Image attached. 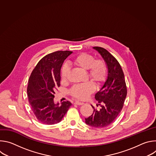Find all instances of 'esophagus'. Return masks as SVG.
Masks as SVG:
<instances>
[{
	"label": "esophagus",
	"instance_id": "34e87169",
	"mask_svg": "<svg viewBox=\"0 0 156 156\" xmlns=\"http://www.w3.org/2000/svg\"><path fill=\"white\" fill-rule=\"evenodd\" d=\"M75 104H76V105H83V104H84L83 102H79V101H75Z\"/></svg>",
	"mask_w": 156,
	"mask_h": 156
}]
</instances>
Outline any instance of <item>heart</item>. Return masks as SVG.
I'll use <instances>...</instances> for the list:
<instances>
[{
    "mask_svg": "<svg viewBox=\"0 0 156 156\" xmlns=\"http://www.w3.org/2000/svg\"><path fill=\"white\" fill-rule=\"evenodd\" d=\"M73 63L78 68L87 70V74L96 85H102L107 79L108 69L105 60L102 58L95 60L94 57L86 53H81L76 56L73 60ZM70 72V67L67 64L63 65L61 71L62 78L65 80L68 78ZM96 90L94 84L87 82L74 86L72 90V95L78 99H85Z\"/></svg>",
    "mask_w": 156,
    "mask_h": 156,
    "instance_id": "obj_1",
    "label": "heart"
}]
</instances>
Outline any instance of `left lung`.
I'll return each instance as SVG.
<instances>
[{
	"label": "left lung",
	"instance_id": "1",
	"mask_svg": "<svg viewBox=\"0 0 156 156\" xmlns=\"http://www.w3.org/2000/svg\"><path fill=\"white\" fill-rule=\"evenodd\" d=\"M105 60L107 69V78L99 91L95 94L98 101V108L85 119V123L93 127L103 128L112 123L120 113L127 94L124 73L117 60L106 49L94 47Z\"/></svg>",
	"mask_w": 156,
	"mask_h": 156
}]
</instances>
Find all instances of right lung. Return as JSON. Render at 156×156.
I'll return each instance as SVG.
<instances>
[{"label": "right lung", "instance_id": "add662e5", "mask_svg": "<svg viewBox=\"0 0 156 156\" xmlns=\"http://www.w3.org/2000/svg\"><path fill=\"white\" fill-rule=\"evenodd\" d=\"M72 53L58 51L42 58L33 70L28 81L27 93L32 111L37 120L44 124L59 123L72 103L55 104V91L60 86V69L64 60Z\"/></svg>", "mask_w": 156, "mask_h": 156}]
</instances>
